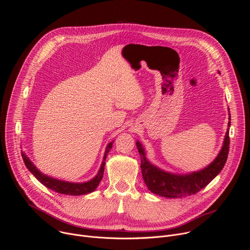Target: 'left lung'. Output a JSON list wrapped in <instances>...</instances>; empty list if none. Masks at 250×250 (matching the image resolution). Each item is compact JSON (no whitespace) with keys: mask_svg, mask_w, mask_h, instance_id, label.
<instances>
[{"mask_svg":"<svg viewBox=\"0 0 250 250\" xmlns=\"http://www.w3.org/2000/svg\"><path fill=\"white\" fill-rule=\"evenodd\" d=\"M229 125L230 122L228 126ZM136 146L141 159L142 177L148 190L166 198H182L200 192L222 171L229 150V128L227 131L223 148L215 161L207 168L188 175H174L158 169L147 161L145 149L139 141L136 142Z\"/></svg>","mask_w":250,"mask_h":250,"instance_id":"obj_1","label":"left lung"}]
</instances>
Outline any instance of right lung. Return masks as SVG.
I'll use <instances>...</instances> for the list:
<instances>
[{"instance_id":"add662e5","label":"right lung","mask_w":250,"mask_h":250,"mask_svg":"<svg viewBox=\"0 0 250 250\" xmlns=\"http://www.w3.org/2000/svg\"><path fill=\"white\" fill-rule=\"evenodd\" d=\"M113 146V142H110L106 146L104 155V160L102 163V166L99 170V173L97 174V176L92 179L89 182L86 183H69V182H64V181H60V180H56L53 179V178H50L48 176L43 175L42 172H40L37 167H35L30 160L23 154L21 153L23 162L26 166V168L35 176V178L42 183L43 184L45 187H47L50 190H53L56 193H60V194H64V195H72V196H79V195H85L88 193L93 192L99 185V183L101 182L103 175H104V160L106 158V155H108L109 151L111 150Z\"/></svg>"}]
</instances>
